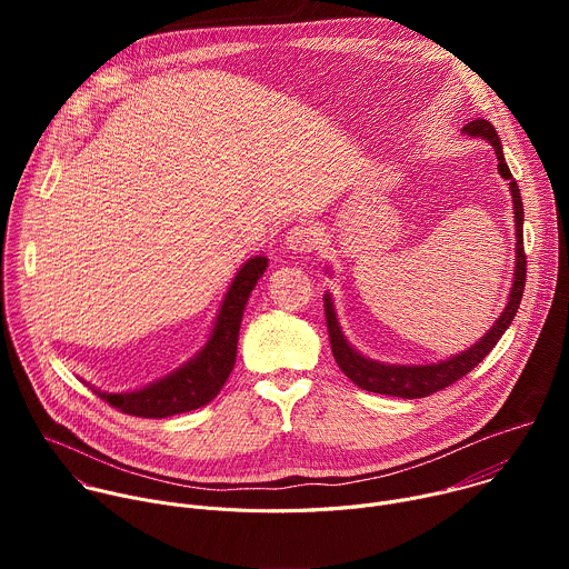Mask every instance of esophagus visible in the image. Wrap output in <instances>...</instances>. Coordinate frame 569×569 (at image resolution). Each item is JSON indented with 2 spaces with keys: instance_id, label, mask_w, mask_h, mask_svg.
<instances>
[{
  "instance_id": "esophagus-1",
  "label": "esophagus",
  "mask_w": 569,
  "mask_h": 569,
  "mask_svg": "<svg viewBox=\"0 0 569 569\" xmlns=\"http://www.w3.org/2000/svg\"><path fill=\"white\" fill-rule=\"evenodd\" d=\"M317 246H319V231L310 222L292 227L286 236V250L292 254H308L317 250Z\"/></svg>"
}]
</instances>
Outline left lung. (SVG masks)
I'll list each match as a JSON object with an SVG mask.
<instances>
[{"label": "left lung", "mask_w": 569, "mask_h": 569, "mask_svg": "<svg viewBox=\"0 0 569 569\" xmlns=\"http://www.w3.org/2000/svg\"><path fill=\"white\" fill-rule=\"evenodd\" d=\"M463 132L468 137H479L486 139L496 148V159H498V171L505 180H509V189L513 196V218H516V270H513V286L509 295V303L505 312L498 317L493 323V329L486 333L477 345H472L468 351H461L448 360L432 362V365H385L371 358H365L358 353L349 340L345 338L340 321L333 308L331 295H323V310H327V327H329V340H331V351L338 362V367L345 371L349 380H353L360 389L373 391V393H385V396H398V398H423L435 391H441L470 373L486 356L493 351V347L500 342L505 331L511 327V321L518 312V306L522 301V290L527 281V257H525V242H522V220H525V209H522V198L520 189L507 167L505 152L500 137L491 121L477 119L463 126Z\"/></svg>", "instance_id": "left-lung-1"}]
</instances>
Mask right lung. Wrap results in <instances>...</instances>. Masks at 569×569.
Returning <instances> with one entry per match:
<instances>
[{
  "label": "right lung",
  "mask_w": 569,
  "mask_h": 569,
  "mask_svg": "<svg viewBox=\"0 0 569 569\" xmlns=\"http://www.w3.org/2000/svg\"><path fill=\"white\" fill-rule=\"evenodd\" d=\"M266 268L268 259L254 257L238 270L222 299L213 331L193 360L141 389L108 393L92 387L94 393H99L119 412L141 419H167L173 415L198 410L202 405L211 402L236 365V345L242 310H246V303L257 281L263 277Z\"/></svg>",
  "instance_id": "obj_1"
}]
</instances>
